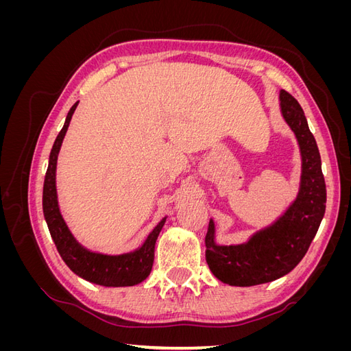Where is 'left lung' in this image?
<instances>
[{
    "instance_id": "8db88e82",
    "label": "left lung",
    "mask_w": 351,
    "mask_h": 351,
    "mask_svg": "<svg viewBox=\"0 0 351 351\" xmlns=\"http://www.w3.org/2000/svg\"><path fill=\"white\" fill-rule=\"evenodd\" d=\"M280 111L299 143L302 156L299 192L272 224L253 232L243 243L218 244L215 222L209 219L205 237L208 267L219 281L228 285H259L291 272L309 249L325 214L326 187L319 149L300 104L282 89Z\"/></svg>"
}]
</instances>
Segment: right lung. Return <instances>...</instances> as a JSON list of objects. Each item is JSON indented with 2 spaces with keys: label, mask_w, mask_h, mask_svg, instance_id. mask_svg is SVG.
I'll return each mask as SVG.
<instances>
[{
  "label": "right lung",
  "mask_w": 351,
  "mask_h": 351,
  "mask_svg": "<svg viewBox=\"0 0 351 351\" xmlns=\"http://www.w3.org/2000/svg\"><path fill=\"white\" fill-rule=\"evenodd\" d=\"M77 105L79 102L74 104L70 108L64 125H62L61 132L58 133L49 154V162L44 182V195H42V208H44L47 226L61 259L80 278L104 287L137 285L149 277L152 271L155 243L165 224L167 217L158 222L142 246L121 254H105L89 250L82 243H79L61 215L56 182L57 159L62 141H64V136L70 125L71 117L74 111H76Z\"/></svg>",
  "instance_id": "1"
}]
</instances>
